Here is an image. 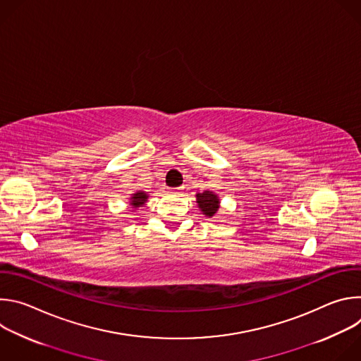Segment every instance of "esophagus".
I'll return each mask as SVG.
<instances>
[{"instance_id":"1","label":"esophagus","mask_w":361,"mask_h":361,"mask_svg":"<svg viewBox=\"0 0 361 361\" xmlns=\"http://www.w3.org/2000/svg\"><path fill=\"white\" fill-rule=\"evenodd\" d=\"M178 190H180V188H176V191H178Z\"/></svg>"}]
</instances>
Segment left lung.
Masks as SVG:
<instances>
[{
    "label": "left lung",
    "mask_w": 361,
    "mask_h": 361,
    "mask_svg": "<svg viewBox=\"0 0 361 361\" xmlns=\"http://www.w3.org/2000/svg\"><path fill=\"white\" fill-rule=\"evenodd\" d=\"M197 202L200 210L207 216V217H213L217 210H219V197L210 191H204L201 194H197Z\"/></svg>",
    "instance_id": "1"
}]
</instances>
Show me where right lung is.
Segmentation results:
<instances>
[{"mask_svg":"<svg viewBox=\"0 0 361 361\" xmlns=\"http://www.w3.org/2000/svg\"><path fill=\"white\" fill-rule=\"evenodd\" d=\"M145 201H147V194L142 191H138V192L133 194V197H131V204L134 205V207H140V205H142Z\"/></svg>","mask_w":361,"mask_h":361,"instance_id":"obj_1","label":"right lung"}]
</instances>
